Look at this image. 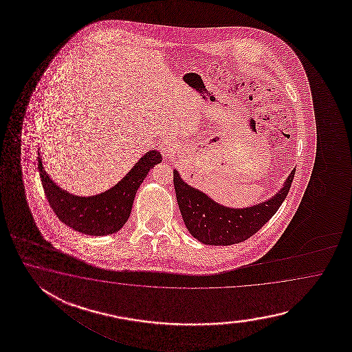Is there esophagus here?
I'll return each instance as SVG.
<instances>
[{
    "label": "esophagus",
    "mask_w": 352,
    "mask_h": 352,
    "mask_svg": "<svg viewBox=\"0 0 352 352\" xmlns=\"http://www.w3.org/2000/svg\"><path fill=\"white\" fill-rule=\"evenodd\" d=\"M160 150L165 157L171 158L176 153V143L173 142V140H165L161 143Z\"/></svg>",
    "instance_id": "obj_1"
}]
</instances>
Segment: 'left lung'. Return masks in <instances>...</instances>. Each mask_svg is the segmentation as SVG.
<instances>
[{
    "instance_id": "1",
    "label": "left lung",
    "mask_w": 352,
    "mask_h": 352,
    "mask_svg": "<svg viewBox=\"0 0 352 352\" xmlns=\"http://www.w3.org/2000/svg\"><path fill=\"white\" fill-rule=\"evenodd\" d=\"M296 168L285 186L268 201L247 209H229L185 184L173 170V186L179 211L190 234L209 245H232L253 236L277 212L292 186Z\"/></svg>"
}]
</instances>
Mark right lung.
<instances>
[{
    "instance_id": "right-lung-1",
    "label": "right lung",
    "mask_w": 352,
    "mask_h": 352,
    "mask_svg": "<svg viewBox=\"0 0 352 352\" xmlns=\"http://www.w3.org/2000/svg\"><path fill=\"white\" fill-rule=\"evenodd\" d=\"M162 161L158 151H150L111 190L103 194L80 197L56 186L45 173L38 153V173L46 199L60 221L87 235H108L118 232L131 215L135 192L151 168Z\"/></svg>"
}]
</instances>
